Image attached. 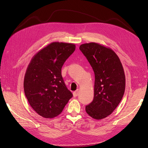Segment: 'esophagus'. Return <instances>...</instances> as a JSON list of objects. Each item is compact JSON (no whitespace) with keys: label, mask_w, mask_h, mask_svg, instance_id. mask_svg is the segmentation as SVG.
<instances>
[{"label":"esophagus","mask_w":148,"mask_h":148,"mask_svg":"<svg viewBox=\"0 0 148 148\" xmlns=\"http://www.w3.org/2000/svg\"><path fill=\"white\" fill-rule=\"evenodd\" d=\"M73 96H74V97H77V96L78 95V91H75V92L73 93Z\"/></svg>","instance_id":"34e87169"}]
</instances>
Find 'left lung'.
I'll return each mask as SVG.
<instances>
[{"instance_id":"8db88e82","label":"left lung","mask_w":148,"mask_h":148,"mask_svg":"<svg viewBox=\"0 0 148 148\" xmlns=\"http://www.w3.org/2000/svg\"><path fill=\"white\" fill-rule=\"evenodd\" d=\"M79 50L86 57L95 75L94 99L85 107L87 114L101 120L110 115L124 95L125 76L114 51L99 44H82Z\"/></svg>"}]
</instances>
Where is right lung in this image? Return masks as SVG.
Wrapping results in <instances>:
<instances>
[{"label":"right lung","mask_w":148,"mask_h":148,"mask_svg":"<svg viewBox=\"0 0 148 148\" xmlns=\"http://www.w3.org/2000/svg\"><path fill=\"white\" fill-rule=\"evenodd\" d=\"M75 50L74 44L54 42L31 59L24 78V91L33 110L44 118L59 115L73 96L62 78L64 62Z\"/></svg>","instance_id":"1"}]
</instances>
